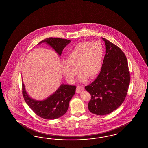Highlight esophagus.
<instances>
[{
  "label": "esophagus",
  "mask_w": 148,
  "mask_h": 148,
  "mask_svg": "<svg viewBox=\"0 0 148 148\" xmlns=\"http://www.w3.org/2000/svg\"><path fill=\"white\" fill-rule=\"evenodd\" d=\"M84 87L83 86H77V87H76V92L77 93H79L80 92H81L82 90H84Z\"/></svg>",
  "instance_id": "34e87169"
}]
</instances>
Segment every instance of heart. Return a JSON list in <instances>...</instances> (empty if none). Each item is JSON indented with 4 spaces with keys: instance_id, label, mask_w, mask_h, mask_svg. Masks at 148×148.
I'll return each mask as SVG.
<instances>
[{
    "instance_id": "obj_1",
    "label": "heart",
    "mask_w": 148,
    "mask_h": 148,
    "mask_svg": "<svg viewBox=\"0 0 148 148\" xmlns=\"http://www.w3.org/2000/svg\"><path fill=\"white\" fill-rule=\"evenodd\" d=\"M103 55L104 49L99 42H80L69 51L67 59L61 62L62 74L71 82L75 81L79 69L81 82H86L89 77L94 79L101 72Z\"/></svg>"
}]
</instances>
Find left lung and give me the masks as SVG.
Here are the masks:
<instances>
[{
  "mask_svg": "<svg viewBox=\"0 0 148 148\" xmlns=\"http://www.w3.org/2000/svg\"><path fill=\"white\" fill-rule=\"evenodd\" d=\"M102 40L106 53L101 72L94 82L85 87L91 96L88 108L98 115L109 114L123 104L130 79L125 53L114 44L103 37Z\"/></svg>",
  "mask_w": 148,
  "mask_h": 148,
  "instance_id": "1",
  "label": "left lung"
}]
</instances>
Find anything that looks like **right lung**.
<instances>
[{"label":"right lung","instance_id":"add662e5","mask_svg":"<svg viewBox=\"0 0 148 148\" xmlns=\"http://www.w3.org/2000/svg\"><path fill=\"white\" fill-rule=\"evenodd\" d=\"M47 43L61 55L65 47L71 42L66 39L50 37L42 40L38 44ZM22 95L26 103L36 114L45 119H57L65 114L69 108V101L75 93L76 87L62 84L54 94L44 101H36L30 97L25 91L22 82Z\"/></svg>","mask_w":148,"mask_h":148}]
</instances>
